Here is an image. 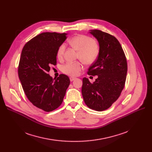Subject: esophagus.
Here are the masks:
<instances>
[{
	"mask_svg": "<svg viewBox=\"0 0 152 152\" xmlns=\"http://www.w3.org/2000/svg\"><path fill=\"white\" fill-rule=\"evenodd\" d=\"M76 79V77H73V76H71L70 77H69V80H70V81H73L75 79Z\"/></svg>",
	"mask_w": 152,
	"mask_h": 152,
	"instance_id": "34e87169",
	"label": "esophagus"
}]
</instances>
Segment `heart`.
<instances>
[{"label": "heart", "instance_id": "heart-1", "mask_svg": "<svg viewBox=\"0 0 152 152\" xmlns=\"http://www.w3.org/2000/svg\"><path fill=\"white\" fill-rule=\"evenodd\" d=\"M69 44L77 50V57L86 64H91L97 60L99 54V48L97 43L89 36L79 34L71 37ZM65 45L61 44L57 50V57L59 60L63 58ZM83 68L81 61L68 62L64 65L61 70L64 73L69 76H77Z\"/></svg>", "mask_w": 152, "mask_h": 152}]
</instances>
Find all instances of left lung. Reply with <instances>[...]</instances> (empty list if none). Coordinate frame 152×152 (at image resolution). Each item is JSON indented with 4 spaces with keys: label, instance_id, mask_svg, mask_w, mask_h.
<instances>
[{
    "label": "left lung",
    "instance_id": "left-lung-1",
    "mask_svg": "<svg viewBox=\"0 0 152 152\" xmlns=\"http://www.w3.org/2000/svg\"><path fill=\"white\" fill-rule=\"evenodd\" d=\"M89 33L97 40L99 54L87 73L98 77L94 83L84 77L81 91L87 106L101 111L110 108L120 95L126 82L127 61L116 37L98 29Z\"/></svg>",
    "mask_w": 152,
    "mask_h": 152
}]
</instances>
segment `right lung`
<instances>
[{
	"label": "right lung",
	"instance_id": "right-lung-1",
	"mask_svg": "<svg viewBox=\"0 0 152 152\" xmlns=\"http://www.w3.org/2000/svg\"><path fill=\"white\" fill-rule=\"evenodd\" d=\"M66 35L42 33L28 41L21 53L18 71L23 91L34 106L47 112L61 104L70 83L65 75L53 79L47 74L51 65H57V50Z\"/></svg>",
	"mask_w": 152,
	"mask_h": 152
}]
</instances>
